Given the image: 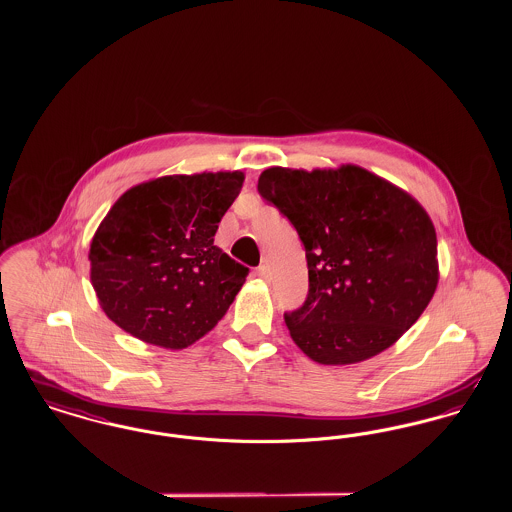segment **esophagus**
I'll use <instances>...</instances> for the list:
<instances>
[{
	"instance_id": "1",
	"label": "esophagus",
	"mask_w": 512,
	"mask_h": 512,
	"mask_svg": "<svg viewBox=\"0 0 512 512\" xmlns=\"http://www.w3.org/2000/svg\"><path fill=\"white\" fill-rule=\"evenodd\" d=\"M257 276L263 278V280H270V272H268V268L265 267V265H261V267L257 268Z\"/></svg>"
}]
</instances>
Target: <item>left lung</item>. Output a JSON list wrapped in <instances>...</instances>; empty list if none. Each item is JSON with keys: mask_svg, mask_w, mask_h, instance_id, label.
I'll list each match as a JSON object with an SVG mask.
<instances>
[{"mask_svg": "<svg viewBox=\"0 0 512 512\" xmlns=\"http://www.w3.org/2000/svg\"><path fill=\"white\" fill-rule=\"evenodd\" d=\"M257 188L305 245L309 295L284 318L309 359L361 363L386 351L424 313L438 288V238L409 192L351 163L270 167Z\"/></svg>", "mask_w": 512, "mask_h": 512, "instance_id": "left-lung-1", "label": "left lung"}]
</instances>
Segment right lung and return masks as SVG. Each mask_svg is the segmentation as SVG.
Masks as SVG:
<instances>
[{
	"label": "right lung",
	"mask_w": 512,
	"mask_h": 512,
	"mask_svg": "<svg viewBox=\"0 0 512 512\" xmlns=\"http://www.w3.org/2000/svg\"><path fill=\"white\" fill-rule=\"evenodd\" d=\"M244 180L242 171L169 174L126 190L90 242V282L103 313L172 351L209 334L249 272L215 245Z\"/></svg>",
	"instance_id": "1"
}]
</instances>
